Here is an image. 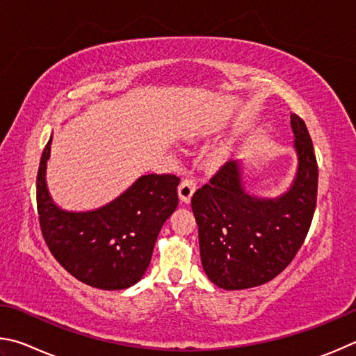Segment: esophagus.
Returning a JSON list of instances; mask_svg holds the SVG:
<instances>
[{
  "instance_id": "obj_1",
  "label": "esophagus",
  "mask_w": 356,
  "mask_h": 356,
  "mask_svg": "<svg viewBox=\"0 0 356 356\" xmlns=\"http://www.w3.org/2000/svg\"><path fill=\"white\" fill-rule=\"evenodd\" d=\"M195 189H197V181H195V179L184 178L183 181H181V184H179V188H178V194H179V198H181V202L189 203L192 195H194Z\"/></svg>"
}]
</instances>
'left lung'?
<instances>
[{
  "label": "left lung",
  "instance_id": "obj_1",
  "mask_svg": "<svg viewBox=\"0 0 356 356\" xmlns=\"http://www.w3.org/2000/svg\"><path fill=\"white\" fill-rule=\"evenodd\" d=\"M297 175L277 198L250 195L238 161H228L192 197L203 270L227 291L248 289L275 278L300 250L317 200V161L308 128L291 114Z\"/></svg>",
  "mask_w": 356,
  "mask_h": 356
}]
</instances>
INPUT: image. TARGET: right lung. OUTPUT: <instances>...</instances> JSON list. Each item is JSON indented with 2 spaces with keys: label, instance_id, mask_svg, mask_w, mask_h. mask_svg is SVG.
<instances>
[{
  "label": "right lung",
  "instance_id": "add662e5",
  "mask_svg": "<svg viewBox=\"0 0 356 356\" xmlns=\"http://www.w3.org/2000/svg\"><path fill=\"white\" fill-rule=\"evenodd\" d=\"M53 136L37 172V211L49 252L72 275L92 288L115 291L136 284L148 269L154 242L178 207L179 178L143 175L104 207L72 213L56 207L47 189V161Z\"/></svg>",
  "mask_w": 356,
  "mask_h": 356
}]
</instances>
